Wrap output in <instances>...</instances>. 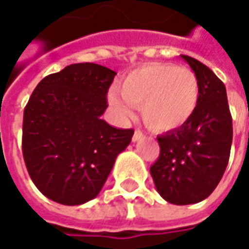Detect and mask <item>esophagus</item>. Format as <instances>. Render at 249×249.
I'll return each mask as SVG.
<instances>
[{
  "instance_id": "1",
  "label": "esophagus",
  "mask_w": 249,
  "mask_h": 249,
  "mask_svg": "<svg viewBox=\"0 0 249 249\" xmlns=\"http://www.w3.org/2000/svg\"><path fill=\"white\" fill-rule=\"evenodd\" d=\"M142 138H143V134H142V131L136 129L135 134H134V136H132V141H134V142H138V141H141Z\"/></svg>"
}]
</instances>
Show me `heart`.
<instances>
[{
	"label": "heart",
	"mask_w": 249,
	"mask_h": 249,
	"mask_svg": "<svg viewBox=\"0 0 249 249\" xmlns=\"http://www.w3.org/2000/svg\"><path fill=\"white\" fill-rule=\"evenodd\" d=\"M199 82L185 67L147 64L131 71L121 82V92L111 90L108 103L121 118H129L135 106L146 125L171 131L184 125L198 106Z\"/></svg>",
	"instance_id": "b5f03b06"
}]
</instances>
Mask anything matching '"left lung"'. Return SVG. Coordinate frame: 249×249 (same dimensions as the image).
Instances as JSON below:
<instances>
[{
    "mask_svg": "<svg viewBox=\"0 0 249 249\" xmlns=\"http://www.w3.org/2000/svg\"><path fill=\"white\" fill-rule=\"evenodd\" d=\"M199 82L195 113L184 125L157 136L160 156L150 167L157 192L174 205L206 199L220 182L232 142V120L226 86L205 64L188 55Z\"/></svg>",
    "mask_w": 249,
    "mask_h": 249,
    "instance_id": "left-lung-1",
    "label": "left lung"
}]
</instances>
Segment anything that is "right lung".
Returning <instances> with one entry per match:
<instances>
[{
    "instance_id": "add662e5",
    "label": "right lung",
    "mask_w": 249,
    "mask_h": 249,
    "mask_svg": "<svg viewBox=\"0 0 249 249\" xmlns=\"http://www.w3.org/2000/svg\"><path fill=\"white\" fill-rule=\"evenodd\" d=\"M115 72L93 62L65 67L41 79L23 113L22 152L37 189L61 205L99 195L134 129H118L102 115Z\"/></svg>"
}]
</instances>
